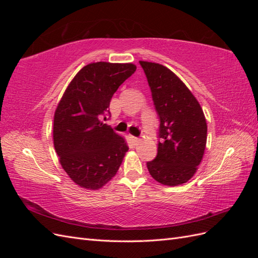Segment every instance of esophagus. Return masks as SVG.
<instances>
[{
    "instance_id": "34e87169",
    "label": "esophagus",
    "mask_w": 258,
    "mask_h": 258,
    "mask_svg": "<svg viewBox=\"0 0 258 258\" xmlns=\"http://www.w3.org/2000/svg\"><path fill=\"white\" fill-rule=\"evenodd\" d=\"M130 139H131V141L134 142L135 144H138L139 142H140V139L139 138H137V137H134V136H130Z\"/></svg>"
}]
</instances>
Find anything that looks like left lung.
I'll return each mask as SVG.
<instances>
[{"instance_id": "left-lung-1", "label": "left lung", "mask_w": 258, "mask_h": 258, "mask_svg": "<svg viewBox=\"0 0 258 258\" xmlns=\"http://www.w3.org/2000/svg\"><path fill=\"white\" fill-rule=\"evenodd\" d=\"M160 119L158 153L147 162L150 174L167 186L188 182L204 158L208 126L198 100L167 67L140 61Z\"/></svg>"}]
</instances>
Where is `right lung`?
I'll return each instance as SVG.
<instances>
[{"mask_svg": "<svg viewBox=\"0 0 258 258\" xmlns=\"http://www.w3.org/2000/svg\"><path fill=\"white\" fill-rule=\"evenodd\" d=\"M134 63L93 62L70 82L53 116V145L61 167L82 188L98 190L118 171L129 147L106 123L110 102L135 73Z\"/></svg>", "mask_w": 258, "mask_h": 258, "instance_id": "right-lung-1", "label": "right lung"}]
</instances>
